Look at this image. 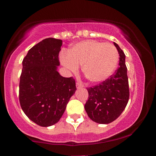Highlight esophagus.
Here are the masks:
<instances>
[{
    "label": "esophagus",
    "mask_w": 156,
    "mask_h": 156,
    "mask_svg": "<svg viewBox=\"0 0 156 156\" xmlns=\"http://www.w3.org/2000/svg\"><path fill=\"white\" fill-rule=\"evenodd\" d=\"M76 87H77V89H81V88H83V84L80 83V82H77V83H76Z\"/></svg>",
    "instance_id": "esophagus-1"
}]
</instances>
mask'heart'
Returning a JSON list of instances; mask_svg holds the SVG:
<instances>
[{
	"mask_svg": "<svg viewBox=\"0 0 156 156\" xmlns=\"http://www.w3.org/2000/svg\"><path fill=\"white\" fill-rule=\"evenodd\" d=\"M60 62L64 67L76 73L83 65L85 78L91 83L106 80L115 72L119 62L117 48L111 44L95 40L78 42L67 52H62Z\"/></svg>",
	"mask_w": 156,
	"mask_h": 156,
	"instance_id": "1",
	"label": "heart"
}]
</instances>
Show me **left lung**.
Returning <instances> with one entry per match:
<instances>
[{
	"label": "left lung",
	"mask_w": 156,
	"mask_h": 156,
	"mask_svg": "<svg viewBox=\"0 0 156 156\" xmlns=\"http://www.w3.org/2000/svg\"><path fill=\"white\" fill-rule=\"evenodd\" d=\"M114 44L119 55V67L106 80L87 88L89 99L84 108L89 117L99 124H108L117 119L129 100L125 55L117 43Z\"/></svg>",
	"instance_id": "1"
}]
</instances>
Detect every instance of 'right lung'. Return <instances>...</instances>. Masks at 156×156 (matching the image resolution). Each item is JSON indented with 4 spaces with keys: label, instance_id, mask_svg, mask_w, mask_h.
Masks as SVG:
<instances>
[{
    "label": "right lung",
    "instance_id": "1",
    "mask_svg": "<svg viewBox=\"0 0 156 156\" xmlns=\"http://www.w3.org/2000/svg\"><path fill=\"white\" fill-rule=\"evenodd\" d=\"M62 40L44 39L29 50L23 61L19 87L21 108L34 122L48 127L58 122L76 91L72 77L58 72Z\"/></svg>",
    "mask_w": 156,
    "mask_h": 156
}]
</instances>
